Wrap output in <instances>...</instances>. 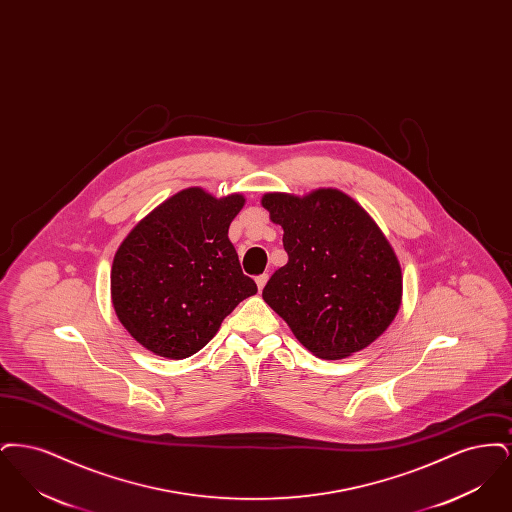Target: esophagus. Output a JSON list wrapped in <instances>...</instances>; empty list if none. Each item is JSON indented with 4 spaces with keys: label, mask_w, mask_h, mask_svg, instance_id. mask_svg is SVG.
<instances>
[{
    "label": "esophagus",
    "mask_w": 512,
    "mask_h": 512,
    "mask_svg": "<svg viewBox=\"0 0 512 512\" xmlns=\"http://www.w3.org/2000/svg\"><path fill=\"white\" fill-rule=\"evenodd\" d=\"M268 274H259L257 278H255V282H257V288H259V292L265 288V284H267Z\"/></svg>",
    "instance_id": "obj_1"
}]
</instances>
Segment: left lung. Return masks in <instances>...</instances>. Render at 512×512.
Masks as SVG:
<instances>
[{"label": "left lung", "instance_id": "1", "mask_svg": "<svg viewBox=\"0 0 512 512\" xmlns=\"http://www.w3.org/2000/svg\"><path fill=\"white\" fill-rule=\"evenodd\" d=\"M270 220L284 228L288 263L263 299L320 359H345L380 338L397 315L401 267L378 224L347 194L320 188L297 197L265 194Z\"/></svg>", "mask_w": 512, "mask_h": 512}]
</instances>
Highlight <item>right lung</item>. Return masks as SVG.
Wrapping results in <instances>:
<instances>
[{"instance_id": "1", "label": "right lung", "mask_w": 512, "mask_h": 512, "mask_svg": "<svg viewBox=\"0 0 512 512\" xmlns=\"http://www.w3.org/2000/svg\"><path fill=\"white\" fill-rule=\"evenodd\" d=\"M242 194L186 188L155 207L119 245L111 299L128 334L151 353L186 359L219 332L240 301L257 293L228 228Z\"/></svg>"}]
</instances>
